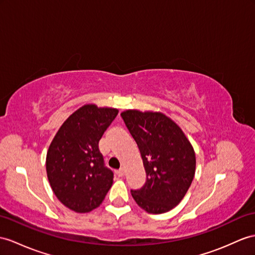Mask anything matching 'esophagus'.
Instances as JSON below:
<instances>
[{"mask_svg":"<svg viewBox=\"0 0 255 255\" xmlns=\"http://www.w3.org/2000/svg\"><path fill=\"white\" fill-rule=\"evenodd\" d=\"M124 174H126V170H124V167H121V169L118 171V175L119 176H124Z\"/></svg>","mask_w":255,"mask_h":255,"instance_id":"obj_1","label":"esophagus"}]
</instances>
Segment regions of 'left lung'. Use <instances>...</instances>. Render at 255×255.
Instances as JSON below:
<instances>
[{"mask_svg":"<svg viewBox=\"0 0 255 255\" xmlns=\"http://www.w3.org/2000/svg\"><path fill=\"white\" fill-rule=\"evenodd\" d=\"M121 117L138 146L147 175L140 189L131 190L132 197L148 213H165L182 201L194 179V148L162 113L128 109Z\"/></svg>","mask_w":255,"mask_h":255,"instance_id":"left-lung-1","label":"left lung"}]
</instances>
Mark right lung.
Segmentation results:
<instances>
[{"instance_id":"obj_1","label":"right lung","mask_w":255,"mask_h":255,"mask_svg":"<svg viewBox=\"0 0 255 255\" xmlns=\"http://www.w3.org/2000/svg\"><path fill=\"white\" fill-rule=\"evenodd\" d=\"M119 110L84 105L63 123L48 147L46 173L57 199L77 213L101 206L114 183L98 142Z\"/></svg>"}]
</instances>
